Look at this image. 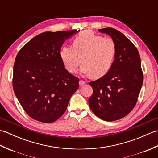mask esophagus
Instances as JSON below:
<instances>
[{"label":"esophagus","instance_id":"obj_1","mask_svg":"<svg viewBox=\"0 0 158 158\" xmlns=\"http://www.w3.org/2000/svg\"><path fill=\"white\" fill-rule=\"evenodd\" d=\"M79 85H80V86H82V85H85V81H83V80H81V81H79Z\"/></svg>","mask_w":158,"mask_h":158}]
</instances>
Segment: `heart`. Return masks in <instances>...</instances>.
Returning a JSON list of instances; mask_svg holds the SVG:
<instances>
[{
    "label": "heart",
    "instance_id": "b5f03b06",
    "mask_svg": "<svg viewBox=\"0 0 158 158\" xmlns=\"http://www.w3.org/2000/svg\"><path fill=\"white\" fill-rule=\"evenodd\" d=\"M116 52L115 43L111 38L85 31L73 40V47H62L60 56L69 72L76 73L82 61L80 71L83 75L100 78L111 68Z\"/></svg>",
    "mask_w": 158,
    "mask_h": 158
}]
</instances>
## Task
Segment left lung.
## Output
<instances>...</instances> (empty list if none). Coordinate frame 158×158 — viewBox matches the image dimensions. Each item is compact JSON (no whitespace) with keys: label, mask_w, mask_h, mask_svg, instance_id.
I'll return each mask as SVG.
<instances>
[{"label":"left lung","mask_w":158,"mask_h":158,"mask_svg":"<svg viewBox=\"0 0 158 158\" xmlns=\"http://www.w3.org/2000/svg\"><path fill=\"white\" fill-rule=\"evenodd\" d=\"M115 43L117 52L109 71L91 81L90 109L100 119L112 122L126 116L136 105L143 82L139 53L122 32L113 28L98 29Z\"/></svg>","instance_id":"1"}]
</instances>
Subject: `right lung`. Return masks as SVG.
I'll return each instance as SVG.
<instances>
[{
  "label": "right lung",
  "mask_w": 158,
  "mask_h": 158,
  "mask_svg": "<svg viewBox=\"0 0 158 158\" xmlns=\"http://www.w3.org/2000/svg\"><path fill=\"white\" fill-rule=\"evenodd\" d=\"M79 31L43 32L17 55L13 88L31 118L43 123L55 122L65 112L70 97L79 88V78L67 71L60 56L63 43Z\"/></svg>",
  "instance_id": "obj_1"
}]
</instances>
